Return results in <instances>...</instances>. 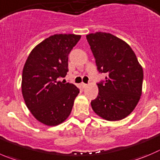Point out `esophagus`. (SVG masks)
<instances>
[{
	"instance_id": "1",
	"label": "esophagus",
	"mask_w": 160,
	"mask_h": 160,
	"mask_svg": "<svg viewBox=\"0 0 160 160\" xmlns=\"http://www.w3.org/2000/svg\"><path fill=\"white\" fill-rule=\"evenodd\" d=\"M82 88H86L88 86V84H86V83H82Z\"/></svg>"
}]
</instances>
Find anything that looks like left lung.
<instances>
[{
    "mask_svg": "<svg viewBox=\"0 0 160 160\" xmlns=\"http://www.w3.org/2000/svg\"><path fill=\"white\" fill-rule=\"evenodd\" d=\"M99 73L105 80L97 83V98L91 101L92 110L108 121L121 120L130 115L141 95L143 69L130 45L109 33L86 35Z\"/></svg>",
    "mask_w": 160,
    "mask_h": 160,
    "instance_id": "left-lung-1",
    "label": "left lung"
}]
</instances>
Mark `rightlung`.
I'll use <instances>...</instances> for the list:
<instances>
[{
    "label": "right lung",
    "mask_w": 160,
    "mask_h": 160,
    "mask_svg": "<svg viewBox=\"0 0 160 160\" xmlns=\"http://www.w3.org/2000/svg\"><path fill=\"white\" fill-rule=\"evenodd\" d=\"M81 38L54 34L31 51L22 70V93L26 105L38 121L56 126L67 119L79 89L60 82L68 71V55Z\"/></svg>",
    "instance_id": "1"
}]
</instances>
